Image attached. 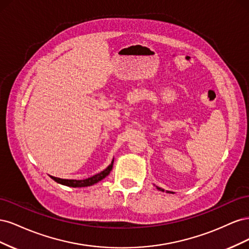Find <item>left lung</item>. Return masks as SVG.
<instances>
[{"instance_id": "8db88e82", "label": "left lung", "mask_w": 249, "mask_h": 249, "mask_svg": "<svg viewBox=\"0 0 249 249\" xmlns=\"http://www.w3.org/2000/svg\"><path fill=\"white\" fill-rule=\"evenodd\" d=\"M158 189H159V190H161V191H164L163 189H161V188H158Z\"/></svg>"}]
</instances>
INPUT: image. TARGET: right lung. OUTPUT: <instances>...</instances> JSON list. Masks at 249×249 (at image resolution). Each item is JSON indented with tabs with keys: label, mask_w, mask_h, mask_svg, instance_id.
Returning a JSON list of instances; mask_svg holds the SVG:
<instances>
[{
	"label": "right lung",
	"mask_w": 249,
	"mask_h": 249,
	"mask_svg": "<svg viewBox=\"0 0 249 249\" xmlns=\"http://www.w3.org/2000/svg\"><path fill=\"white\" fill-rule=\"evenodd\" d=\"M113 168V162L109 165V166L103 170L102 172L97 173V175L93 176V177H90L88 178L85 179H64V178H55V177H51L53 179L55 180V182L61 184V185H65V186H69V187H87V186H91L93 184H96L97 182H100L103 178H106L110 171Z\"/></svg>",
	"instance_id": "obj_1"
}]
</instances>
